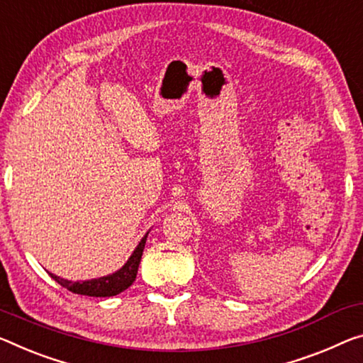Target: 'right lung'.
<instances>
[{
	"instance_id": "add662e5",
	"label": "right lung",
	"mask_w": 363,
	"mask_h": 363,
	"mask_svg": "<svg viewBox=\"0 0 363 363\" xmlns=\"http://www.w3.org/2000/svg\"><path fill=\"white\" fill-rule=\"evenodd\" d=\"M147 235H148V233L143 235L139 245L135 247L134 252H132V255L129 257V260L125 262L124 267L118 269V272H114L113 274L103 276V278H96V279H89V281H76V283H74V281H69V279H62V278H60V276H56L53 273H50V276L56 281L57 284L66 287L67 291L74 292V294L89 296V297L116 296V294H119V292L128 289V287L135 281L137 269H139L143 249H145Z\"/></svg>"
}]
</instances>
